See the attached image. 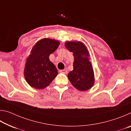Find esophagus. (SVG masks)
Returning <instances> with one entry per match:
<instances>
[{"mask_svg":"<svg viewBox=\"0 0 131 131\" xmlns=\"http://www.w3.org/2000/svg\"><path fill=\"white\" fill-rule=\"evenodd\" d=\"M59 72L62 73H63V74H67L68 73V70H66V69H63V70H61L59 71Z\"/></svg>","mask_w":131,"mask_h":131,"instance_id":"34e87169","label":"esophagus"}]
</instances>
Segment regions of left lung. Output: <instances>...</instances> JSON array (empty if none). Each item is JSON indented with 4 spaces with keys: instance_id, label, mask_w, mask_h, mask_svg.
<instances>
[{
    "instance_id": "left-lung-1",
    "label": "left lung",
    "mask_w": 131,
    "mask_h": 131,
    "mask_svg": "<svg viewBox=\"0 0 131 131\" xmlns=\"http://www.w3.org/2000/svg\"><path fill=\"white\" fill-rule=\"evenodd\" d=\"M65 46L74 57L73 69L68 74L70 82L81 91L90 90L94 84L95 76L87 47L80 41H66Z\"/></svg>"
}]
</instances>
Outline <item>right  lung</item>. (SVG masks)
Segmentation results:
<instances>
[{
	"label": "right lung",
	"mask_w": 131,
	"mask_h": 131,
	"mask_svg": "<svg viewBox=\"0 0 131 131\" xmlns=\"http://www.w3.org/2000/svg\"><path fill=\"white\" fill-rule=\"evenodd\" d=\"M59 44L60 42L57 40L43 38L33 46L24 68V77L31 87L38 90L44 89L57 76L58 70L50 61L49 56Z\"/></svg>",
	"instance_id": "right-lung-1"
}]
</instances>
